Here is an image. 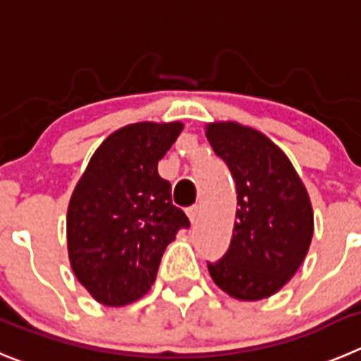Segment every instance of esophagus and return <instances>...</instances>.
<instances>
[{"label":"esophagus","instance_id":"1","mask_svg":"<svg viewBox=\"0 0 361 361\" xmlns=\"http://www.w3.org/2000/svg\"><path fill=\"white\" fill-rule=\"evenodd\" d=\"M187 215H188V219H190L192 224H194V222L197 221V217H200V207H197V204H194V207H188Z\"/></svg>","mask_w":361,"mask_h":361}]
</instances>
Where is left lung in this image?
<instances>
[{
	"label": "left lung",
	"instance_id": "1",
	"mask_svg": "<svg viewBox=\"0 0 361 361\" xmlns=\"http://www.w3.org/2000/svg\"><path fill=\"white\" fill-rule=\"evenodd\" d=\"M212 149L237 185V221L230 247L208 271L219 288L258 301L290 281L313 237V210L294 165L264 133L238 123L207 126Z\"/></svg>",
	"mask_w": 361,
	"mask_h": 361
}]
</instances>
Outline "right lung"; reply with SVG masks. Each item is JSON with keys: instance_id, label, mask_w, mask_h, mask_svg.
<instances>
[{"instance_id": "right-lung-1", "label": "right lung", "mask_w": 361, "mask_h": 361, "mask_svg": "<svg viewBox=\"0 0 361 361\" xmlns=\"http://www.w3.org/2000/svg\"><path fill=\"white\" fill-rule=\"evenodd\" d=\"M183 124L135 123L114 131L90 158L67 208L74 276L97 302L124 306L147 294L165 247L187 215L174 207L158 161Z\"/></svg>"}]
</instances>
